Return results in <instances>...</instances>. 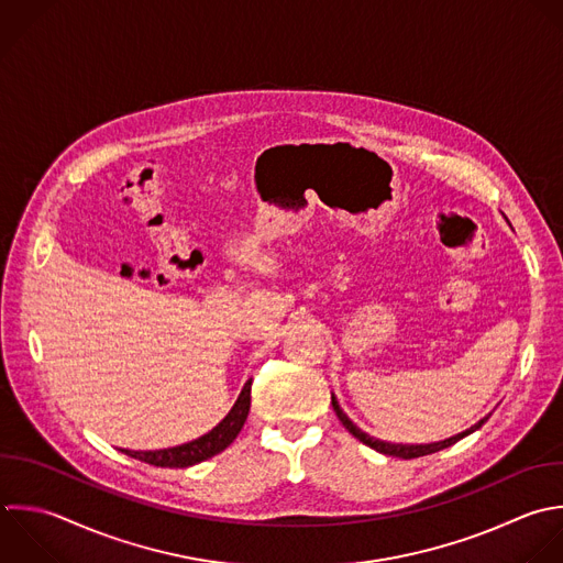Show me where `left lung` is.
Here are the masks:
<instances>
[{
  "mask_svg": "<svg viewBox=\"0 0 563 563\" xmlns=\"http://www.w3.org/2000/svg\"><path fill=\"white\" fill-rule=\"evenodd\" d=\"M332 407H334V411H336V416H339V420L343 422V427L356 438V440H361L363 444H367V446H372V449H376L378 453H385V455H396V457H402V460H411V457H420V455H429V453H435V451H442V449H446V446H451V444H455L457 440H462L464 435H468V433H473L475 429H479L486 420H488V416L486 418H482L479 422H475L471 429H466V431H462V433H457V435H453V438H446V440H442V442H433V444H391V442H383V440H376V438H372V435H367L365 431H361L345 413H343V409L339 407V402H336V398H334V394H332Z\"/></svg>",
  "mask_w": 563,
  "mask_h": 563,
  "instance_id": "obj_1",
  "label": "left lung"
}]
</instances>
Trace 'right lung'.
<instances>
[{"label": "right lung", "mask_w": 563, "mask_h": 563, "mask_svg": "<svg viewBox=\"0 0 563 563\" xmlns=\"http://www.w3.org/2000/svg\"><path fill=\"white\" fill-rule=\"evenodd\" d=\"M251 409V380H246L238 402L233 405V409L227 413V418L213 427L209 433H205L198 440H191L187 444L180 446H172V449H158V451H128L123 449L128 455L154 464V466H165V468H185L198 462H205L213 455H218L220 451H224L242 431L246 416Z\"/></svg>", "instance_id": "1"}]
</instances>
